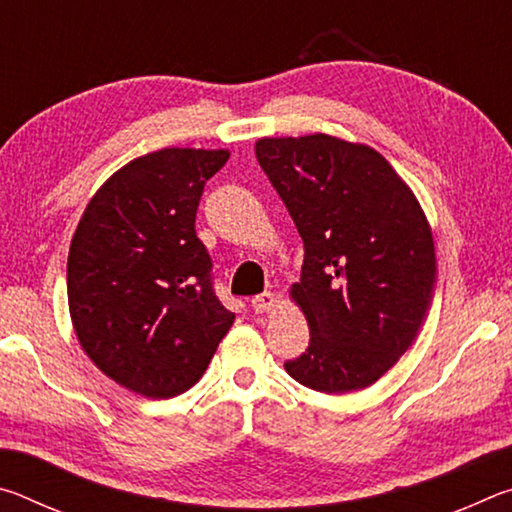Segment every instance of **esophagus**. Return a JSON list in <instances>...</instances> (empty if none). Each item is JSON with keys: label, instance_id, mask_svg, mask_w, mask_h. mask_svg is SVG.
I'll list each match as a JSON object with an SVG mask.
<instances>
[{"label": "esophagus", "instance_id": "34e87169", "mask_svg": "<svg viewBox=\"0 0 512 512\" xmlns=\"http://www.w3.org/2000/svg\"><path fill=\"white\" fill-rule=\"evenodd\" d=\"M250 305H253L257 314H264V311H271L277 305V298H275V293L264 291V293H259V296L250 300Z\"/></svg>", "mask_w": 512, "mask_h": 512}]
</instances>
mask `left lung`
I'll return each mask as SVG.
<instances>
[{
    "label": "left lung",
    "mask_w": 512,
    "mask_h": 512,
    "mask_svg": "<svg viewBox=\"0 0 512 512\" xmlns=\"http://www.w3.org/2000/svg\"><path fill=\"white\" fill-rule=\"evenodd\" d=\"M255 155L305 241L291 284L309 348L284 370L311 391H361L418 339L436 284L433 232L413 189L368 144L262 137Z\"/></svg>",
    "instance_id": "1"
}]
</instances>
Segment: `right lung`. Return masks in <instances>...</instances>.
<instances>
[{
	"mask_svg": "<svg viewBox=\"0 0 512 512\" xmlns=\"http://www.w3.org/2000/svg\"><path fill=\"white\" fill-rule=\"evenodd\" d=\"M228 158L180 146L140 155L94 192L69 244L76 339L103 375L151 400L192 388L235 323L194 228L205 180Z\"/></svg>",
	"mask_w": 512,
	"mask_h": 512,
	"instance_id": "right-lung-1",
	"label": "right lung"
}]
</instances>
